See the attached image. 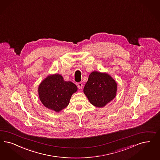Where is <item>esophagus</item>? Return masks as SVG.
<instances>
[{
    "label": "esophagus",
    "mask_w": 160,
    "mask_h": 160,
    "mask_svg": "<svg viewBox=\"0 0 160 160\" xmlns=\"http://www.w3.org/2000/svg\"><path fill=\"white\" fill-rule=\"evenodd\" d=\"M77 86L78 88H79V89H82V88L83 85L82 83L81 82H79L77 83Z\"/></svg>",
    "instance_id": "esophagus-1"
}]
</instances>
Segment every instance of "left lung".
<instances>
[{
	"label": "left lung",
	"mask_w": 160,
	"mask_h": 160,
	"mask_svg": "<svg viewBox=\"0 0 160 160\" xmlns=\"http://www.w3.org/2000/svg\"><path fill=\"white\" fill-rule=\"evenodd\" d=\"M117 83L105 72L93 71L88 78L83 93L90 103L98 108L104 107L115 98Z\"/></svg>",
	"instance_id": "1"
}]
</instances>
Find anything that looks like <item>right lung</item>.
I'll list each match as a JSON object with an SVG mask.
<instances>
[{
	"instance_id": "1",
	"label": "right lung",
	"mask_w": 160,
	"mask_h": 160,
	"mask_svg": "<svg viewBox=\"0 0 160 160\" xmlns=\"http://www.w3.org/2000/svg\"><path fill=\"white\" fill-rule=\"evenodd\" d=\"M75 84L65 81L59 73L49 75L39 85L38 94L42 104L56 112L61 111L69 103L72 94L77 91Z\"/></svg>"
}]
</instances>
